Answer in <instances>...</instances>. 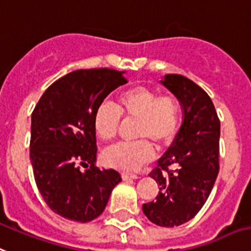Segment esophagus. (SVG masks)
Returning a JSON list of instances; mask_svg holds the SVG:
<instances>
[{"label":"esophagus","mask_w":251,"mask_h":251,"mask_svg":"<svg viewBox=\"0 0 251 251\" xmlns=\"http://www.w3.org/2000/svg\"><path fill=\"white\" fill-rule=\"evenodd\" d=\"M121 176H122V179H124V180H131V179H138V176H136L135 174H131V173H122Z\"/></svg>","instance_id":"esophagus-1"}]
</instances>
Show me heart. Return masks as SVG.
I'll use <instances>...</instances> for the list:
<instances>
[{
  "label": "heart",
  "instance_id": "1",
  "mask_svg": "<svg viewBox=\"0 0 251 251\" xmlns=\"http://www.w3.org/2000/svg\"><path fill=\"white\" fill-rule=\"evenodd\" d=\"M119 109L108 101H103L94 112V129L103 140L115 138L120 127L121 115L136 120L135 136L143 138L132 143H116L103 152L107 166L136 172L153 158L154 151L151 144L166 146L174 139L180 121V107L173 97H158L152 89L135 86L120 94Z\"/></svg>",
  "mask_w": 251,
  "mask_h": 251
}]
</instances>
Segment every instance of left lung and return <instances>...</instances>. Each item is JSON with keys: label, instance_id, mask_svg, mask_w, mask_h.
<instances>
[{"label": "left lung", "instance_id": "left-lung-1", "mask_svg": "<svg viewBox=\"0 0 251 251\" xmlns=\"http://www.w3.org/2000/svg\"><path fill=\"white\" fill-rule=\"evenodd\" d=\"M182 107L183 121L172 147L158 160L150 176L160 185L154 201L143 213L160 227L191 221L206 202L219 173L221 121L210 97L180 75L160 81Z\"/></svg>", "mask_w": 251, "mask_h": 251}]
</instances>
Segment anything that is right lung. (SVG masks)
I'll return each instance as SVG.
<instances>
[{"label":"right lung","instance_id":"right-lung-1","mask_svg":"<svg viewBox=\"0 0 251 251\" xmlns=\"http://www.w3.org/2000/svg\"><path fill=\"white\" fill-rule=\"evenodd\" d=\"M120 71L78 69L46 89L32 113L29 157L48 206L69 221L86 223L107 206L121 182L113 169H99L94 112L127 81ZM83 166L85 172L79 169Z\"/></svg>","mask_w":251,"mask_h":251}]
</instances>
